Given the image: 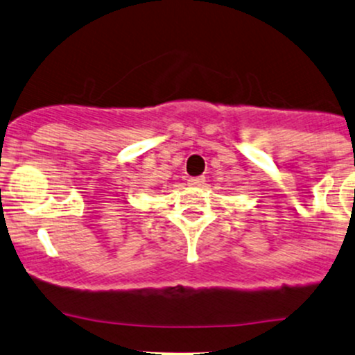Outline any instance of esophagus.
Instances as JSON below:
<instances>
[{
  "mask_svg": "<svg viewBox=\"0 0 355 355\" xmlns=\"http://www.w3.org/2000/svg\"><path fill=\"white\" fill-rule=\"evenodd\" d=\"M203 182H205V178H203V177H191V178H189V185H191V187H202Z\"/></svg>",
  "mask_w": 355,
  "mask_h": 355,
  "instance_id": "obj_1",
  "label": "esophagus"
}]
</instances>
